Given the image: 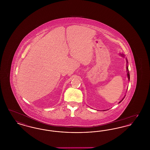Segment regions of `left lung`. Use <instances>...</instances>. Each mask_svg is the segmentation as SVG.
Instances as JSON below:
<instances>
[{
    "label": "left lung",
    "instance_id": "left-lung-1",
    "mask_svg": "<svg viewBox=\"0 0 150 150\" xmlns=\"http://www.w3.org/2000/svg\"><path fill=\"white\" fill-rule=\"evenodd\" d=\"M120 55H121L122 57H124V54H120ZM127 59V76H128V81L130 80V75H129V69H128V60H127V59ZM125 98V97L122 99V100L119 102V103H120L121 101L122 100H124V98Z\"/></svg>",
    "mask_w": 150,
    "mask_h": 150
}]
</instances>
